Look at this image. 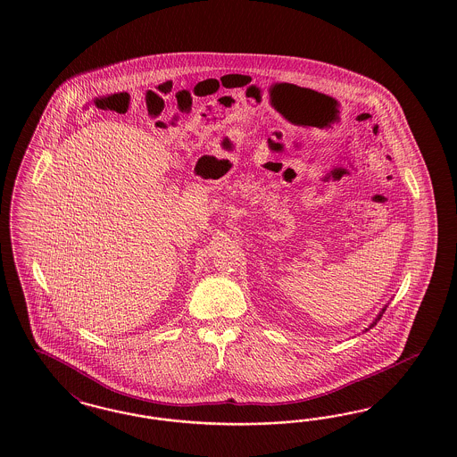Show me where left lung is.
Instances as JSON below:
<instances>
[{
    "instance_id": "left-lung-1",
    "label": "left lung",
    "mask_w": 457,
    "mask_h": 457,
    "mask_svg": "<svg viewBox=\"0 0 457 457\" xmlns=\"http://www.w3.org/2000/svg\"><path fill=\"white\" fill-rule=\"evenodd\" d=\"M385 311H386V309H383V311H381V312H379V315H378L377 319H375V322H373V324H371V326H370V328H373V326H375V324H377L378 320H379V319H381V315H383V312H385ZM366 331H368V329H366Z\"/></svg>"
}]
</instances>
